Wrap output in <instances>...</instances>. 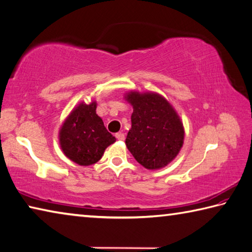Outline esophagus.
I'll use <instances>...</instances> for the list:
<instances>
[{"mask_svg": "<svg viewBox=\"0 0 252 252\" xmlns=\"http://www.w3.org/2000/svg\"><path fill=\"white\" fill-rule=\"evenodd\" d=\"M116 138L119 141H123V140H125V133H121V132H120V133H117L116 134Z\"/></svg>", "mask_w": 252, "mask_h": 252, "instance_id": "obj_1", "label": "esophagus"}]
</instances>
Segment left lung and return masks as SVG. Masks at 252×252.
<instances>
[{
	"mask_svg": "<svg viewBox=\"0 0 252 252\" xmlns=\"http://www.w3.org/2000/svg\"><path fill=\"white\" fill-rule=\"evenodd\" d=\"M126 99L133 107L127 150L142 166L158 170L171 163L184 142V127L167 100L155 93H127Z\"/></svg>",
	"mask_w": 252,
	"mask_h": 252,
	"instance_id": "left-lung-1",
	"label": "left lung"
}]
</instances>
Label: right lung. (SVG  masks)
Instances as JSON below:
<instances>
[{
    "label": "right lung",
    "mask_w": 252,
    "mask_h": 252,
    "mask_svg": "<svg viewBox=\"0 0 252 252\" xmlns=\"http://www.w3.org/2000/svg\"><path fill=\"white\" fill-rule=\"evenodd\" d=\"M95 109V101L79 103L59 130V144L63 154L78 165L89 166L97 163L104 150L116 142Z\"/></svg>",
    "instance_id": "add662e5"
}]
</instances>
